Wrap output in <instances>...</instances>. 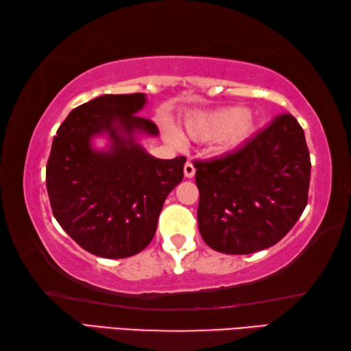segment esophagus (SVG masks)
Here are the masks:
<instances>
[{
	"mask_svg": "<svg viewBox=\"0 0 351 351\" xmlns=\"http://www.w3.org/2000/svg\"><path fill=\"white\" fill-rule=\"evenodd\" d=\"M193 175H195L193 164L190 162V161H187L186 165H184V176H186V178H193Z\"/></svg>",
	"mask_w": 351,
	"mask_h": 351,
	"instance_id": "34e87169",
	"label": "esophagus"
}]
</instances>
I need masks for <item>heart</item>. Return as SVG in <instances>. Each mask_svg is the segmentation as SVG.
I'll return each instance as SVG.
<instances>
[{"instance_id": "1", "label": "heart", "mask_w": 351, "mask_h": 351, "mask_svg": "<svg viewBox=\"0 0 351 351\" xmlns=\"http://www.w3.org/2000/svg\"><path fill=\"white\" fill-rule=\"evenodd\" d=\"M255 123L241 106H223L212 111L195 112L184 122V136L193 142H210L212 152L224 156L239 150L254 134ZM167 139L178 144L176 136L167 132Z\"/></svg>"}]
</instances>
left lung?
<instances>
[{"label":"left lung","mask_w":351,"mask_h":351,"mask_svg":"<svg viewBox=\"0 0 351 351\" xmlns=\"http://www.w3.org/2000/svg\"><path fill=\"white\" fill-rule=\"evenodd\" d=\"M193 165L199 234L218 252L243 255L274 246L306 206L310 152L291 114L276 116L237 152Z\"/></svg>","instance_id":"left-lung-1"}]
</instances>
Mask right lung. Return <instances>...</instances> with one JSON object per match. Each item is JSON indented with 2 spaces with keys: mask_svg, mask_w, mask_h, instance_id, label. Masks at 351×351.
I'll list each match as a JSON object with an SVG mask.
<instances>
[{
  "mask_svg": "<svg viewBox=\"0 0 351 351\" xmlns=\"http://www.w3.org/2000/svg\"><path fill=\"white\" fill-rule=\"evenodd\" d=\"M145 94H104L77 106L57 130L46 165L52 213L71 239L104 258H125L150 245L167 195L182 181L186 158L158 159L136 136L159 130L138 112ZM106 135L108 151L92 138Z\"/></svg>",
  "mask_w": 351,
  "mask_h": 351,
  "instance_id": "right-lung-1",
  "label": "right lung"
}]
</instances>
